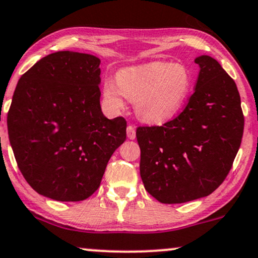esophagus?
<instances>
[{
  "instance_id": "obj_1",
  "label": "esophagus",
  "mask_w": 258,
  "mask_h": 258,
  "mask_svg": "<svg viewBox=\"0 0 258 258\" xmlns=\"http://www.w3.org/2000/svg\"><path fill=\"white\" fill-rule=\"evenodd\" d=\"M126 133H127V138H128V139H135L136 138V128L132 125L127 126Z\"/></svg>"
}]
</instances>
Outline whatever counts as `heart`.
Listing matches in <instances>:
<instances>
[{
    "label": "heart",
    "mask_w": 258,
    "mask_h": 258,
    "mask_svg": "<svg viewBox=\"0 0 258 258\" xmlns=\"http://www.w3.org/2000/svg\"><path fill=\"white\" fill-rule=\"evenodd\" d=\"M192 85L194 77L185 64L157 61L122 68L116 79L105 78L102 95L110 110L123 109L130 99L143 122L161 125L179 113Z\"/></svg>",
    "instance_id": "heart-1"
}]
</instances>
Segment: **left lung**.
Returning <instances> with one entry per match:
<instances>
[{"instance_id":"8db88e82","label":"left lung","mask_w":258,"mask_h":258,"mask_svg":"<svg viewBox=\"0 0 258 258\" xmlns=\"http://www.w3.org/2000/svg\"><path fill=\"white\" fill-rule=\"evenodd\" d=\"M200 74L194 95L175 119L138 127L145 190L164 204L213 194L226 179L244 131L237 85L215 58H195Z\"/></svg>"}]
</instances>
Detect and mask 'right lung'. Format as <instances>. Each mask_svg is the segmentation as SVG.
Instances as JSON below:
<instances>
[{
	"mask_svg": "<svg viewBox=\"0 0 258 258\" xmlns=\"http://www.w3.org/2000/svg\"><path fill=\"white\" fill-rule=\"evenodd\" d=\"M99 63L90 54L54 52L36 62L15 88L9 142L25 180L50 200L89 198L126 141V120L102 113Z\"/></svg>",
	"mask_w": 258,
	"mask_h": 258,
	"instance_id": "add662e5",
	"label": "right lung"
}]
</instances>
